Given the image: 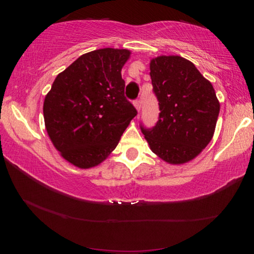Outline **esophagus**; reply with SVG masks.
Segmentation results:
<instances>
[{"mask_svg": "<svg viewBox=\"0 0 254 254\" xmlns=\"http://www.w3.org/2000/svg\"><path fill=\"white\" fill-rule=\"evenodd\" d=\"M134 106H135V109L137 110V112H140V110H141V102L138 99H136L134 102Z\"/></svg>", "mask_w": 254, "mask_h": 254, "instance_id": "34e87169", "label": "esophagus"}]
</instances>
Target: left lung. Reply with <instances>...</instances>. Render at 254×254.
<instances>
[{
	"label": "left lung",
	"mask_w": 254,
	"mask_h": 254,
	"mask_svg": "<svg viewBox=\"0 0 254 254\" xmlns=\"http://www.w3.org/2000/svg\"><path fill=\"white\" fill-rule=\"evenodd\" d=\"M152 91L157 97L158 121L141 130L152 152L170 164L195 158L213 138L220 103L211 83L192 62L178 55L150 61Z\"/></svg>",
	"instance_id": "8db88e82"
}]
</instances>
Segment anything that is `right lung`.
<instances>
[{
	"instance_id": "right-lung-1",
	"label": "right lung",
	"mask_w": 254,
	"mask_h": 254,
	"mask_svg": "<svg viewBox=\"0 0 254 254\" xmlns=\"http://www.w3.org/2000/svg\"><path fill=\"white\" fill-rule=\"evenodd\" d=\"M130 51L102 48L83 54L60 72L45 97V126L65 161L98 165L137 114L125 97L121 69Z\"/></svg>"
}]
</instances>
